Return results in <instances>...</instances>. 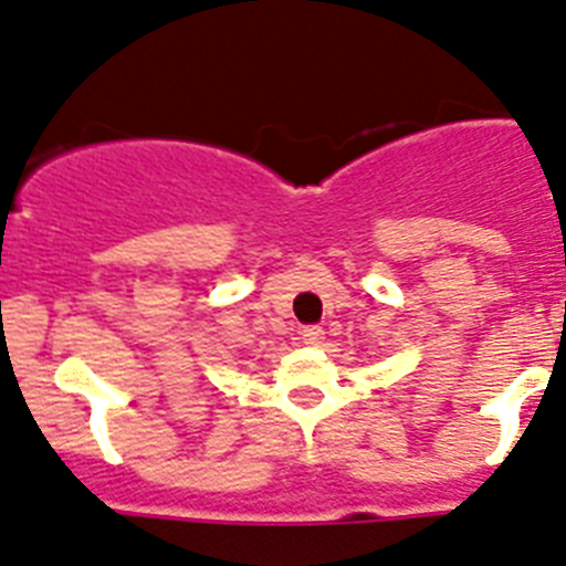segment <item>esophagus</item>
Here are the masks:
<instances>
[{
  "label": "esophagus",
  "mask_w": 566,
  "mask_h": 566,
  "mask_svg": "<svg viewBox=\"0 0 566 566\" xmlns=\"http://www.w3.org/2000/svg\"><path fill=\"white\" fill-rule=\"evenodd\" d=\"M302 342L304 344H313V347H316V344L324 342V331H322V327H318V324H311V327H302Z\"/></svg>",
  "instance_id": "esophagus-1"
}]
</instances>
